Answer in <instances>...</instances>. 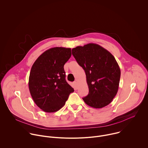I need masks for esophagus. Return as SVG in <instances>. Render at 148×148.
I'll list each match as a JSON object with an SVG mask.
<instances>
[{"label":"esophagus","instance_id":"34e87169","mask_svg":"<svg viewBox=\"0 0 148 148\" xmlns=\"http://www.w3.org/2000/svg\"><path fill=\"white\" fill-rule=\"evenodd\" d=\"M73 85H74L75 88H77V83L76 82H74V83H73Z\"/></svg>","mask_w":148,"mask_h":148}]
</instances>
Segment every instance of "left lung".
Masks as SVG:
<instances>
[{
  "instance_id": "obj_1",
  "label": "left lung",
  "mask_w": 148,
  "mask_h": 148,
  "mask_svg": "<svg viewBox=\"0 0 148 148\" xmlns=\"http://www.w3.org/2000/svg\"><path fill=\"white\" fill-rule=\"evenodd\" d=\"M72 53L86 73L89 92L83 98L84 102L94 108L109 105L117 92L121 74L113 56L95 43L77 46Z\"/></svg>"
}]
</instances>
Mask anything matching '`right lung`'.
Instances as JSON below:
<instances>
[{"instance_id": "obj_1", "label": "right lung", "mask_w": 148, "mask_h": 148, "mask_svg": "<svg viewBox=\"0 0 148 148\" xmlns=\"http://www.w3.org/2000/svg\"><path fill=\"white\" fill-rule=\"evenodd\" d=\"M71 55L70 48L53 47L42 53L32 66L29 91L35 103L45 112L59 110L74 91L65 80L64 68Z\"/></svg>"}]
</instances>
